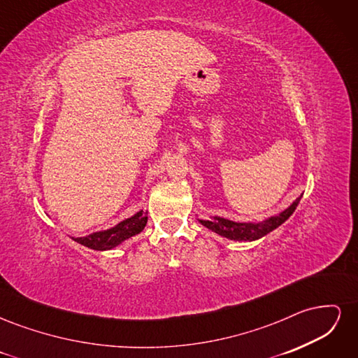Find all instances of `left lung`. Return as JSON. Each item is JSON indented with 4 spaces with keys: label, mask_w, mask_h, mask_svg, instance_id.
Segmentation results:
<instances>
[{
    "label": "left lung",
    "mask_w": 358,
    "mask_h": 358,
    "mask_svg": "<svg viewBox=\"0 0 358 358\" xmlns=\"http://www.w3.org/2000/svg\"><path fill=\"white\" fill-rule=\"evenodd\" d=\"M300 199L301 196L296 199V201H292V204L284 212H280L276 216H270V218L262 222H234L230 220L221 218V216H212L210 220H199V222L204 225L206 229H209L222 237H227V239L230 241L252 242L259 239V237L268 234L270 231H273L280 224H284L292 215V212L296 210Z\"/></svg>",
    "instance_id": "8db88e82"
}]
</instances>
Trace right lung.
Instances as JSON below:
<instances>
[{
	"mask_svg": "<svg viewBox=\"0 0 358 358\" xmlns=\"http://www.w3.org/2000/svg\"><path fill=\"white\" fill-rule=\"evenodd\" d=\"M148 222V212L138 210L131 218H127L116 224L109 230L95 231L85 237H73L74 242H78L86 248L95 249V251H109V249L121 245L124 241L138 234L145 229Z\"/></svg>",
	"mask_w": 358,
	"mask_h": 358,
	"instance_id": "1",
	"label": "right lung"
}]
</instances>
